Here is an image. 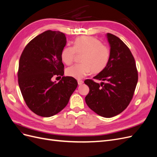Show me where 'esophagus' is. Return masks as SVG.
Segmentation results:
<instances>
[{"label":"esophagus","instance_id":"1","mask_svg":"<svg viewBox=\"0 0 157 157\" xmlns=\"http://www.w3.org/2000/svg\"><path fill=\"white\" fill-rule=\"evenodd\" d=\"M77 82H78V85H81V84H82L84 83L83 80H78Z\"/></svg>","mask_w":157,"mask_h":157}]
</instances>
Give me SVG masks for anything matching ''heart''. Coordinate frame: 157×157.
I'll return each mask as SVG.
<instances>
[{"mask_svg": "<svg viewBox=\"0 0 157 157\" xmlns=\"http://www.w3.org/2000/svg\"><path fill=\"white\" fill-rule=\"evenodd\" d=\"M76 52L83 54L82 63L75 64L66 70L69 77L81 79L92 71L97 74L105 69L110 59V50L101 41L91 36H81L74 40V46H66L61 50V58L66 65L73 62Z\"/></svg>", "mask_w": 157, "mask_h": 157, "instance_id": "obj_1", "label": "heart"}]
</instances>
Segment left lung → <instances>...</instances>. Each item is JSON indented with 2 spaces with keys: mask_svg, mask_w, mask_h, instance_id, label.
<instances>
[{
  "mask_svg": "<svg viewBox=\"0 0 157 157\" xmlns=\"http://www.w3.org/2000/svg\"><path fill=\"white\" fill-rule=\"evenodd\" d=\"M110 59L105 69L93 77L100 84L87 79L90 88L85 98L87 105L98 115L115 117L129 105L138 80L135 59L130 49L119 38L107 33Z\"/></svg>",
  "mask_w": 157,
  "mask_h": 157,
  "instance_id": "8db88e82",
  "label": "left lung"
}]
</instances>
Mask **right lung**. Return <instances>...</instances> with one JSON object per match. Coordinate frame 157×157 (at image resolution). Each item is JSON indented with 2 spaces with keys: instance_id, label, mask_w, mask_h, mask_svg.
<instances>
[{
  "instance_id": "right-lung-1",
  "label": "right lung",
  "mask_w": 157,
  "mask_h": 157,
  "mask_svg": "<svg viewBox=\"0 0 157 157\" xmlns=\"http://www.w3.org/2000/svg\"><path fill=\"white\" fill-rule=\"evenodd\" d=\"M67 43L64 33L44 31L29 42L19 62L18 84L23 99L37 115L50 117L67 105L78 86L75 78L64 77L57 83L54 75H63L61 52Z\"/></svg>"
}]
</instances>
